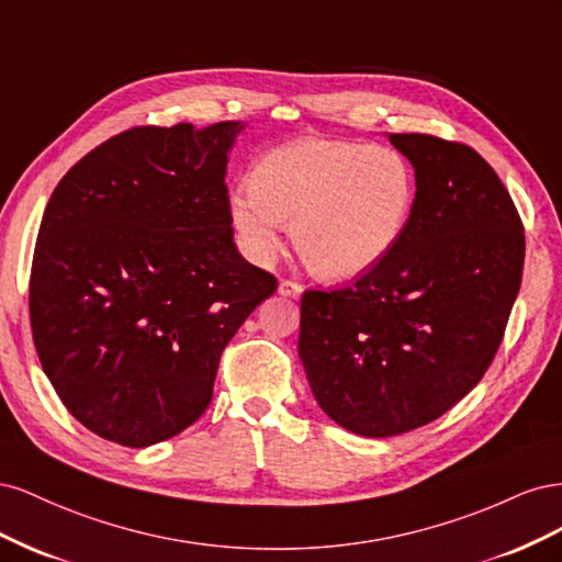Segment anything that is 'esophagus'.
<instances>
[{
  "instance_id": "esophagus-1",
  "label": "esophagus",
  "mask_w": 562,
  "mask_h": 562,
  "mask_svg": "<svg viewBox=\"0 0 562 562\" xmlns=\"http://www.w3.org/2000/svg\"><path fill=\"white\" fill-rule=\"evenodd\" d=\"M302 291H304L302 283H297L295 279H283L281 285H279V293L285 295V297H295L297 300L302 295Z\"/></svg>"
}]
</instances>
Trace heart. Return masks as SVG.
Here are the masks:
<instances>
[{
  "label": "heart",
  "mask_w": 562,
  "mask_h": 562,
  "mask_svg": "<svg viewBox=\"0 0 562 562\" xmlns=\"http://www.w3.org/2000/svg\"><path fill=\"white\" fill-rule=\"evenodd\" d=\"M415 173L398 149L304 138L267 151L250 184L232 194V220L250 258L295 246L314 274L349 281L382 262L413 213Z\"/></svg>",
  "instance_id": "obj_1"
}]
</instances>
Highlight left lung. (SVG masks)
<instances>
[{
	"label": "left lung",
	"instance_id": "8db88e82",
	"mask_svg": "<svg viewBox=\"0 0 562 562\" xmlns=\"http://www.w3.org/2000/svg\"><path fill=\"white\" fill-rule=\"evenodd\" d=\"M389 140L417 182L401 239L351 285L304 291L300 318L318 405L368 438L424 427L483 380L525 260L516 203L479 151L427 133Z\"/></svg>",
	"mask_w": 562,
	"mask_h": 562
}]
</instances>
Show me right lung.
Masks as SVG:
<instances>
[{"instance_id": "1", "label": "right lung", "mask_w": 562, "mask_h": 562, "mask_svg": "<svg viewBox=\"0 0 562 562\" xmlns=\"http://www.w3.org/2000/svg\"><path fill=\"white\" fill-rule=\"evenodd\" d=\"M239 128H128L46 203L32 339L63 405L112 443L155 446L206 413L220 356L277 291L234 244L225 173Z\"/></svg>"}]
</instances>
